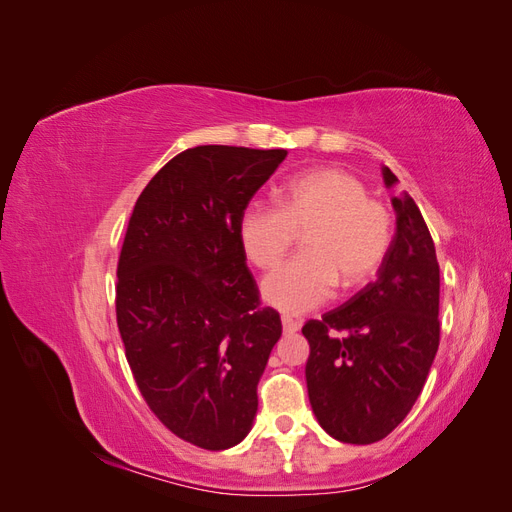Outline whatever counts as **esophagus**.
I'll return each mask as SVG.
<instances>
[{
	"instance_id": "1",
	"label": "esophagus",
	"mask_w": 512,
	"mask_h": 512,
	"mask_svg": "<svg viewBox=\"0 0 512 512\" xmlns=\"http://www.w3.org/2000/svg\"><path fill=\"white\" fill-rule=\"evenodd\" d=\"M282 327H284L286 333H294V331L301 329V322L290 318V316H282Z\"/></svg>"
}]
</instances>
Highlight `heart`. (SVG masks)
I'll list each match as a JSON object with an SVG mask.
<instances>
[{
	"label": "heart",
	"mask_w": 512,
	"mask_h": 512,
	"mask_svg": "<svg viewBox=\"0 0 512 512\" xmlns=\"http://www.w3.org/2000/svg\"><path fill=\"white\" fill-rule=\"evenodd\" d=\"M303 237L301 256L262 282V297L284 314H305L331 299L335 286L363 288L393 245V213L350 170L320 166L290 179L280 207L247 205L239 243L258 269H271Z\"/></svg>",
	"instance_id": "1"
}]
</instances>
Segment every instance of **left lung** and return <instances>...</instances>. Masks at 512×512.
<instances>
[{
    "mask_svg": "<svg viewBox=\"0 0 512 512\" xmlns=\"http://www.w3.org/2000/svg\"><path fill=\"white\" fill-rule=\"evenodd\" d=\"M382 175L397 183L391 168ZM393 207L397 232L376 280L301 329L309 404L322 429L348 444L378 442L404 421L440 346L436 245L408 192Z\"/></svg>",
    "mask_w": 512,
    "mask_h": 512,
    "instance_id": "obj_1",
    "label": "left lung"
}]
</instances>
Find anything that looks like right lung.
<instances>
[{"label":"right lung","mask_w":512,"mask_h":512,"mask_svg":"<svg viewBox=\"0 0 512 512\" xmlns=\"http://www.w3.org/2000/svg\"><path fill=\"white\" fill-rule=\"evenodd\" d=\"M286 149L200 145L138 196L117 262L115 312L138 391L160 423L205 451L239 444L282 335L239 243V220Z\"/></svg>","instance_id":"1"}]
</instances>
